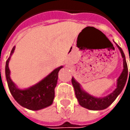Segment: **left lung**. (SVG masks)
Masks as SVG:
<instances>
[{"instance_id": "1", "label": "left lung", "mask_w": 130, "mask_h": 130, "mask_svg": "<svg viewBox=\"0 0 130 130\" xmlns=\"http://www.w3.org/2000/svg\"><path fill=\"white\" fill-rule=\"evenodd\" d=\"M118 48L119 49L122 56L123 58V61H124V69H123L122 72L121 74L120 77H119L117 80V86L116 90L111 92L110 95H108V96L102 98H98L90 95L89 94H87V92L83 91L81 89V87L79 86V84L72 77V83L73 85V87L74 88V91H75V95L76 98H77V101H79V103L80 106H82L83 107L86 108L87 109L90 110H103L105 109L107 107H108L111 103H112L115 99L117 98V96L121 93L122 91L123 88L124 87L127 79V76L129 79L130 77V69H129V75L128 74V69L127 61L125 59V56L124 53L122 50V48L118 45L117 44H116ZM129 79H128V82H129ZM127 82V85H128Z\"/></svg>"}]
</instances>
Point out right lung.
Here are the masks:
<instances>
[{"label": "right lung", "mask_w": 130, "mask_h": 130, "mask_svg": "<svg viewBox=\"0 0 130 130\" xmlns=\"http://www.w3.org/2000/svg\"><path fill=\"white\" fill-rule=\"evenodd\" d=\"M14 49L15 47L12 48L11 55L13 53ZM9 60L10 57L8 58L6 63V77L9 90L17 102L23 107L35 111L51 106L55 96L54 89L57 84L58 74L63 67L56 69L42 81L30 88L19 90L15 86L10 78V70L8 68Z\"/></svg>", "instance_id": "add662e5"}]
</instances>
